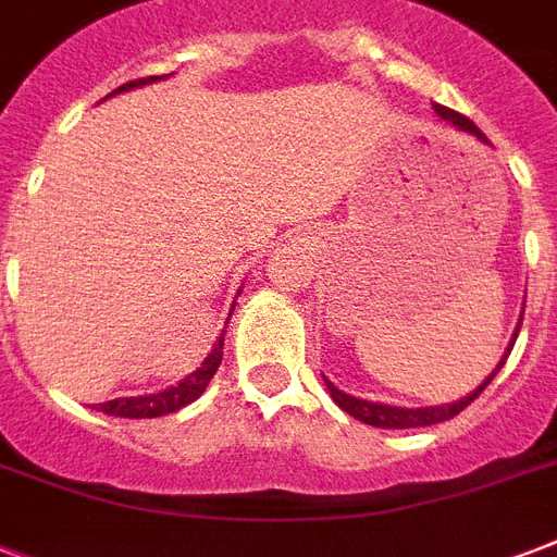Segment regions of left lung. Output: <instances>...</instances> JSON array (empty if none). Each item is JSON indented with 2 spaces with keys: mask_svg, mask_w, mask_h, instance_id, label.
<instances>
[{
  "mask_svg": "<svg viewBox=\"0 0 557 557\" xmlns=\"http://www.w3.org/2000/svg\"><path fill=\"white\" fill-rule=\"evenodd\" d=\"M433 112H436L442 121H448V124H454L457 129H462V133L474 135V138H480L483 144H488V138L480 133V126H476L474 121H468L466 115H459V112H454V109H448V107H440V103H433ZM520 321H523V314H520ZM518 332H520V323H518V330H515V335H511V344H509V349H506V356L500 358V364L488 372V379H485L483 384L474 389V393H468V396H462L459 401H454V405H436V407L381 405V401H364V398L349 396V393H344V389L335 387L330 379H323V381H326V389H330V396L335 398V405H338L341 410H347V413L352 416V419H358V422L372 424V428H428V424L448 422V419H454L457 413H462V410H466V407L471 405V401H474V398L480 396L485 387H488V384H492L494 375H497V372H500V367L506 364V358H509L511 347H515V341H518Z\"/></svg>",
  "mask_w": 557,
  "mask_h": 557,
  "instance_id": "obj_1",
  "label": "left lung"
}]
</instances>
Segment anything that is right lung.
<instances>
[{
    "label": "right lung",
    "mask_w": 557,
    "mask_h": 557,
    "mask_svg": "<svg viewBox=\"0 0 557 557\" xmlns=\"http://www.w3.org/2000/svg\"><path fill=\"white\" fill-rule=\"evenodd\" d=\"M152 81H161V77H141V81L124 83V86H117L112 95H117V91L138 89V86H144V83H152ZM112 95H107V98H112ZM231 312H234V309H231ZM227 321H231V318H227ZM222 335H225V332H222ZM222 335H219V341L208 352V358L201 361V367H196V370H193L187 379L178 381L176 387L161 389V393H152V396L112 398V401H103V405H98L95 410H100V413H109V416H124V419H156V416L176 413V410L187 407L190 401H196V398L205 393V387H208L210 379H213V372H216L219 364H222V344H225V338H222Z\"/></svg>",
    "instance_id": "add662e5"
}]
</instances>
